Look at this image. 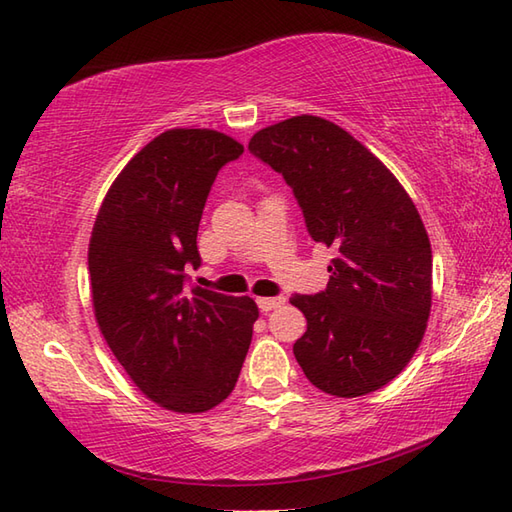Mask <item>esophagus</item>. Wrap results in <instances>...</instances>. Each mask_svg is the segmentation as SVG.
<instances>
[{"mask_svg":"<svg viewBox=\"0 0 512 512\" xmlns=\"http://www.w3.org/2000/svg\"><path fill=\"white\" fill-rule=\"evenodd\" d=\"M284 303H286V297H259L257 299V306H259V310H262V312L275 310L279 306H284Z\"/></svg>","mask_w":512,"mask_h":512,"instance_id":"1","label":"esophagus"}]
</instances>
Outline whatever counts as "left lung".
<instances>
[{"instance_id": "left-lung-1", "label": "left lung", "mask_w": 512, "mask_h": 512, "mask_svg": "<svg viewBox=\"0 0 512 512\" xmlns=\"http://www.w3.org/2000/svg\"><path fill=\"white\" fill-rule=\"evenodd\" d=\"M248 151L284 176L314 242L336 250L328 288L295 295L308 330L292 345L314 387L356 398L407 367L431 312V244L383 162L325 118L292 116Z\"/></svg>"}]
</instances>
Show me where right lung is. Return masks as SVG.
<instances>
[{
	"instance_id": "obj_1",
	"label": "right lung",
	"mask_w": 512,
	"mask_h": 512,
	"mask_svg": "<svg viewBox=\"0 0 512 512\" xmlns=\"http://www.w3.org/2000/svg\"><path fill=\"white\" fill-rule=\"evenodd\" d=\"M242 154L213 129H169L118 173L92 228L96 323L136 387L171 411L226 400L253 339V299L187 288L217 171Z\"/></svg>"
}]
</instances>
